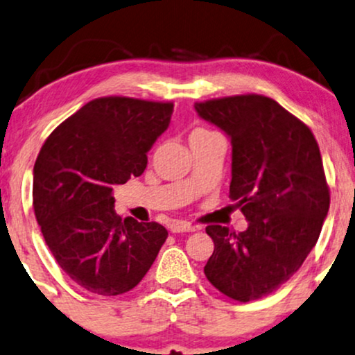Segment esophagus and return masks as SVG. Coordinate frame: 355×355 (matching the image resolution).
I'll use <instances>...</instances> for the list:
<instances>
[{
  "mask_svg": "<svg viewBox=\"0 0 355 355\" xmlns=\"http://www.w3.org/2000/svg\"><path fill=\"white\" fill-rule=\"evenodd\" d=\"M171 232L173 234H182V232H194L196 227L189 224V222H182V220H174L173 224H171Z\"/></svg>",
  "mask_w": 355,
  "mask_h": 355,
  "instance_id": "obj_1",
  "label": "esophagus"
}]
</instances>
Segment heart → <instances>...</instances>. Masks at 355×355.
<instances>
[{
  "mask_svg": "<svg viewBox=\"0 0 355 355\" xmlns=\"http://www.w3.org/2000/svg\"><path fill=\"white\" fill-rule=\"evenodd\" d=\"M196 133H209V131H205V130H194V131H192V135H196Z\"/></svg>",
  "mask_w": 355,
  "mask_h": 355,
  "instance_id": "b5f03b06",
  "label": "heart"
}]
</instances>
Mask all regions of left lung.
<instances>
[{
    "label": "left lung",
    "instance_id": "1",
    "mask_svg": "<svg viewBox=\"0 0 355 355\" xmlns=\"http://www.w3.org/2000/svg\"><path fill=\"white\" fill-rule=\"evenodd\" d=\"M232 143L230 199L247 230L207 225L214 253L204 273L218 291L247 303L286 283L316 245L329 187L316 138L273 98L235 95L194 105Z\"/></svg>",
    "mask_w": 355,
    "mask_h": 355
}]
</instances>
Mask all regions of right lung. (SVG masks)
Returning <instances> with one entry per match:
<instances>
[{
	"label": "right lung",
	"mask_w": 355,
	"mask_h": 355,
	"mask_svg": "<svg viewBox=\"0 0 355 355\" xmlns=\"http://www.w3.org/2000/svg\"><path fill=\"white\" fill-rule=\"evenodd\" d=\"M173 108L171 102L95 98L57 126L39 151L37 224L60 268L87 291L116 296L133 290L168 239L157 222L121 220L113 187L141 176Z\"/></svg>",
	"instance_id": "add662e5"
}]
</instances>
